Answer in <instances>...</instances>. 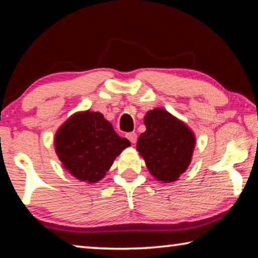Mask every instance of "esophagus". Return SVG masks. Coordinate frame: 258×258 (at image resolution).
<instances>
[{
  "label": "esophagus",
  "mask_w": 258,
  "mask_h": 258,
  "mask_svg": "<svg viewBox=\"0 0 258 258\" xmlns=\"http://www.w3.org/2000/svg\"><path fill=\"white\" fill-rule=\"evenodd\" d=\"M126 138L130 140L131 143H135V142H137V140H138V135L135 132H131V133L126 134Z\"/></svg>",
  "instance_id": "1"
}]
</instances>
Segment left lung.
I'll return each instance as SVG.
<instances>
[{
  "instance_id": "obj_1",
  "label": "left lung",
  "mask_w": 258,
  "mask_h": 258,
  "mask_svg": "<svg viewBox=\"0 0 258 258\" xmlns=\"http://www.w3.org/2000/svg\"><path fill=\"white\" fill-rule=\"evenodd\" d=\"M145 124L147 130L140 135L137 149L148 169L157 180L176 181L191 161L196 143L194 133L160 108L147 113Z\"/></svg>"
}]
</instances>
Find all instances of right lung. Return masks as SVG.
<instances>
[{
    "instance_id": "right-lung-1",
    "label": "right lung",
    "mask_w": 258,
    "mask_h": 258,
    "mask_svg": "<svg viewBox=\"0 0 258 258\" xmlns=\"http://www.w3.org/2000/svg\"><path fill=\"white\" fill-rule=\"evenodd\" d=\"M131 145L100 112L72 116L55 134V151L63 167L78 180L94 183L106 175L113 159Z\"/></svg>"
}]
</instances>
